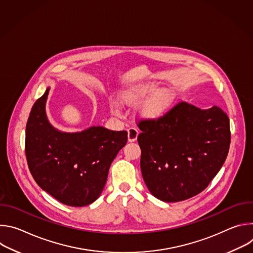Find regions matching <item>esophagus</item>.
Returning a JSON list of instances; mask_svg holds the SVG:
<instances>
[{
  "label": "esophagus",
  "mask_w": 253,
  "mask_h": 253,
  "mask_svg": "<svg viewBox=\"0 0 253 253\" xmlns=\"http://www.w3.org/2000/svg\"><path fill=\"white\" fill-rule=\"evenodd\" d=\"M138 134H139V131L137 130V128L130 127L128 129V141L129 142L135 141L137 139V137H138Z\"/></svg>",
  "instance_id": "esophagus-1"
}]
</instances>
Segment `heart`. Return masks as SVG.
<instances>
[{
  "instance_id": "b5f03b06",
  "label": "heart",
  "mask_w": 253,
  "mask_h": 253,
  "mask_svg": "<svg viewBox=\"0 0 253 253\" xmlns=\"http://www.w3.org/2000/svg\"><path fill=\"white\" fill-rule=\"evenodd\" d=\"M157 90H158L157 87L152 84L140 85L126 92L122 96V101L125 104L138 105L147 101L152 96L153 98L145 106L144 113L151 119H157V118H160L167 111L172 102V97L169 94L161 92L156 94ZM113 110L115 112H118L116 107L113 108Z\"/></svg>"
}]
</instances>
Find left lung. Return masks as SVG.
Wrapping results in <instances>:
<instances>
[{
  "label": "left lung",
  "instance_id": "left-lung-1",
  "mask_svg": "<svg viewBox=\"0 0 253 253\" xmlns=\"http://www.w3.org/2000/svg\"><path fill=\"white\" fill-rule=\"evenodd\" d=\"M137 126L144 182L165 202L202 192L229 151V118L217 106L201 110L180 101L160 118L140 119Z\"/></svg>",
  "mask_w": 253,
  "mask_h": 253
}]
</instances>
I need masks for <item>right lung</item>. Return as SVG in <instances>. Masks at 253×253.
<instances>
[{
	"mask_svg": "<svg viewBox=\"0 0 253 253\" xmlns=\"http://www.w3.org/2000/svg\"><path fill=\"white\" fill-rule=\"evenodd\" d=\"M48 94L49 89L35 102L27 121L25 152L29 170L37 184L61 203L86 206L100 196L128 133L104 127L59 132L46 116Z\"/></svg>",
	"mask_w": 253,
	"mask_h": 253,
	"instance_id": "1",
	"label": "right lung"
}]
</instances>
